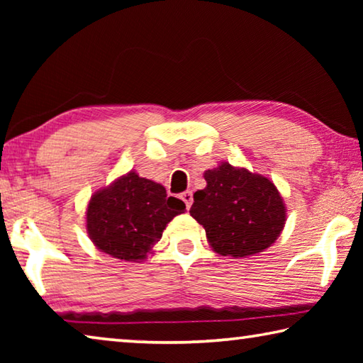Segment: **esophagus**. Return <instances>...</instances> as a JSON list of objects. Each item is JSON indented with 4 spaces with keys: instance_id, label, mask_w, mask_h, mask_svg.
Returning <instances> with one entry per match:
<instances>
[{
    "instance_id": "34e87169",
    "label": "esophagus",
    "mask_w": 363,
    "mask_h": 363,
    "mask_svg": "<svg viewBox=\"0 0 363 363\" xmlns=\"http://www.w3.org/2000/svg\"><path fill=\"white\" fill-rule=\"evenodd\" d=\"M181 200L184 201V203H186L187 210H189L190 205H192V201H194V194H192V190H186V192L181 194Z\"/></svg>"
}]
</instances>
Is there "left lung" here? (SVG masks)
Instances as JSON below:
<instances>
[{"label":"left lung","mask_w":363,"mask_h":363,"mask_svg":"<svg viewBox=\"0 0 363 363\" xmlns=\"http://www.w3.org/2000/svg\"><path fill=\"white\" fill-rule=\"evenodd\" d=\"M203 177L206 187L194 194L190 216L205 227L216 253L245 257L277 240L286 208L272 181L227 162L205 171Z\"/></svg>","instance_id":"obj_1"}]
</instances>
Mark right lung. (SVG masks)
<instances>
[{
  "mask_svg": "<svg viewBox=\"0 0 363 363\" xmlns=\"http://www.w3.org/2000/svg\"><path fill=\"white\" fill-rule=\"evenodd\" d=\"M184 211V201L168 196L162 184L130 171L91 196L86 230L106 255L138 262L150 253L169 220Z\"/></svg>",
  "mask_w": 363,
  "mask_h": 363,
  "instance_id": "add662e5",
  "label": "right lung"
}]
</instances>
